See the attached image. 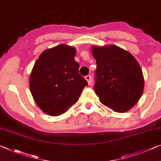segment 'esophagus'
Masks as SVG:
<instances>
[{"label": "esophagus", "instance_id": "obj_1", "mask_svg": "<svg viewBox=\"0 0 161 161\" xmlns=\"http://www.w3.org/2000/svg\"><path fill=\"white\" fill-rule=\"evenodd\" d=\"M85 79L86 80H87V82H88V85H90L91 84V75H86V77H85Z\"/></svg>", "mask_w": 161, "mask_h": 161}]
</instances>
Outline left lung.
<instances>
[{
	"label": "left lung",
	"instance_id": "left-lung-1",
	"mask_svg": "<svg viewBox=\"0 0 161 161\" xmlns=\"http://www.w3.org/2000/svg\"><path fill=\"white\" fill-rule=\"evenodd\" d=\"M96 59L95 93L103 105L125 113L140 100L144 90L142 69L132 54L119 47L92 46Z\"/></svg>",
	"mask_w": 161,
	"mask_h": 161
}]
</instances>
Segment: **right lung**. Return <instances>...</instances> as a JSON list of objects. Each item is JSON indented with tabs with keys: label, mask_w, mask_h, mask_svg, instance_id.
I'll list each match as a JSON object with an SVG mask.
<instances>
[{
	"label": "right lung",
	"mask_w": 161,
	"mask_h": 161,
	"mask_svg": "<svg viewBox=\"0 0 161 161\" xmlns=\"http://www.w3.org/2000/svg\"><path fill=\"white\" fill-rule=\"evenodd\" d=\"M76 49L66 44L47 49L35 62L29 88L35 103L49 116L66 112L78 101L87 81L78 73Z\"/></svg>",
	"instance_id": "right-lung-1"
}]
</instances>
